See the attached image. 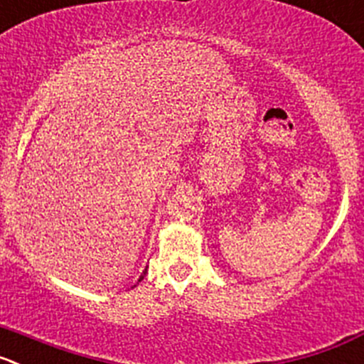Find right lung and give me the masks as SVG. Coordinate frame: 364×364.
I'll list each match as a JSON object with an SVG mask.
<instances>
[{"instance_id": "right-lung-1", "label": "right lung", "mask_w": 364, "mask_h": 364, "mask_svg": "<svg viewBox=\"0 0 364 364\" xmlns=\"http://www.w3.org/2000/svg\"><path fill=\"white\" fill-rule=\"evenodd\" d=\"M145 273H147V269H145V271H144V274H141V277H140V278H138V282H140V280H141V278H144V277H145Z\"/></svg>"}]
</instances>
